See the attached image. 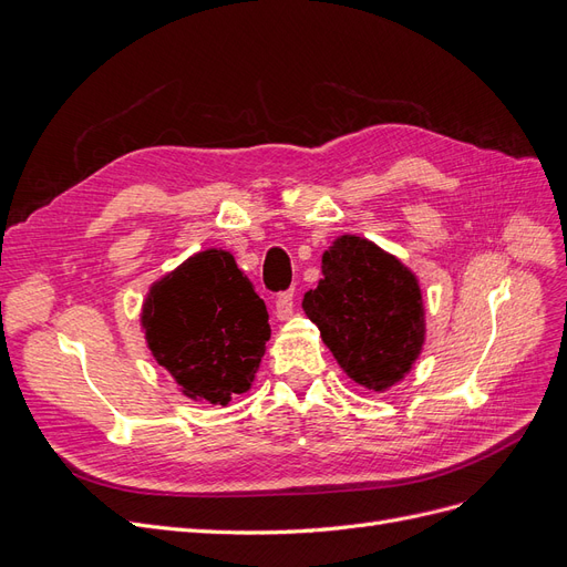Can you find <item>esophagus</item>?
I'll use <instances>...</instances> for the list:
<instances>
[{
    "mask_svg": "<svg viewBox=\"0 0 567 567\" xmlns=\"http://www.w3.org/2000/svg\"><path fill=\"white\" fill-rule=\"evenodd\" d=\"M293 310H296V296L293 290H286V293H281L277 298V307H274V315H277L279 321H286L293 317Z\"/></svg>",
    "mask_w": 567,
    "mask_h": 567,
    "instance_id": "obj_1",
    "label": "esophagus"
}]
</instances>
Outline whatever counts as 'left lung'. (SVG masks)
I'll return each instance as SVG.
<instances>
[{
  "label": "left lung",
  "instance_id": "1",
  "mask_svg": "<svg viewBox=\"0 0 567 567\" xmlns=\"http://www.w3.org/2000/svg\"><path fill=\"white\" fill-rule=\"evenodd\" d=\"M323 279L302 310L340 369L373 392L409 373L425 340L421 288L398 257L359 236H340L321 257Z\"/></svg>",
  "mask_w": 567,
  "mask_h": 567
}]
</instances>
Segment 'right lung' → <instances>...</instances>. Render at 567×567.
Listing matches in <instances>:
<instances>
[{"mask_svg": "<svg viewBox=\"0 0 567 567\" xmlns=\"http://www.w3.org/2000/svg\"><path fill=\"white\" fill-rule=\"evenodd\" d=\"M265 300L227 250H203L151 286L146 342L182 394L227 406L250 390L269 340Z\"/></svg>", "mask_w": 567, "mask_h": 567, "instance_id": "obj_1", "label": "right lung"}]
</instances>
